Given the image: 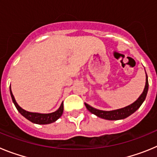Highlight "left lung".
Wrapping results in <instances>:
<instances>
[{
  "label": "left lung",
  "instance_id": "8db88e82",
  "mask_svg": "<svg viewBox=\"0 0 157 157\" xmlns=\"http://www.w3.org/2000/svg\"><path fill=\"white\" fill-rule=\"evenodd\" d=\"M146 74V72H145ZM148 90H149V82H148V76L146 75V78H145V86L144 88V90L142 94L140 95L139 98L134 101V103L131 105L126 106L122 109H116V110H112V111H103V110H99L95 108H93L92 106L89 105L88 104L85 103L86 109H88L91 113L94 114L98 117L101 118V119H105L107 120H123L125 118L128 117L130 115H132L134 112L138 110L140 108L144 101L145 100L146 98L147 93H148Z\"/></svg>",
  "mask_w": 157,
  "mask_h": 157
}]
</instances>
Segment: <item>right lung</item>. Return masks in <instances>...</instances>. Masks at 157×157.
Wrapping results in <instances>:
<instances>
[{
    "instance_id": "obj_1",
    "label": "right lung",
    "mask_w": 157,
    "mask_h": 157,
    "mask_svg": "<svg viewBox=\"0 0 157 157\" xmlns=\"http://www.w3.org/2000/svg\"><path fill=\"white\" fill-rule=\"evenodd\" d=\"M10 94L12 97V101H13L14 105L19 111V112L23 117L30 120L32 123H36V124H49V123H54L59 119L60 116H62L63 112V102H62L59 109L54 112H51V113H38V112H28V111L24 110L22 109L21 107L19 106L16 102V99L14 98L13 94H12V90H11L10 86Z\"/></svg>"
}]
</instances>
